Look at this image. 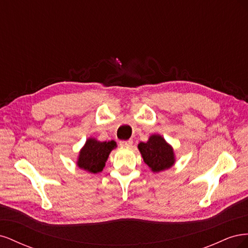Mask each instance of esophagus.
<instances>
[{
    "label": "esophagus",
    "instance_id": "1",
    "mask_svg": "<svg viewBox=\"0 0 248 248\" xmlns=\"http://www.w3.org/2000/svg\"><path fill=\"white\" fill-rule=\"evenodd\" d=\"M132 140H121L120 141V146L121 147H130L132 145Z\"/></svg>",
    "mask_w": 248,
    "mask_h": 248
}]
</instances>
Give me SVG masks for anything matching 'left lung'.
Returning a JSON list of instances; mask_svg holds the SVG:
<instances>
[{"instance_id": "8db88e82", "label": "left lung", "mask_w": 248, "mask_h": 248, "mask_svg": "<svg viewBox=\"0 0 248 248\" xmlns=\"http://www.w3.org/2000/svg\"><path fill=\"white\" fill-rule=\"evenodd\" d=\"M138 148L145 163L153 172H159L174 166V150L159 134H153L147 142H140Z\"/></svg>"}]
</instances>
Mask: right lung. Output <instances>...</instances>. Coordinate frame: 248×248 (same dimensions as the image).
<instances>
[{"mask_svg": "<svg viewBox=\"0 0 248 248\" xmlns=\"http://www.w3.org/2000/svg\"><path fill=\"white\" fill-rule=\"evenodd\" d=\"M116 147L115 140L99 141L92 138L87 140L79 152L78 167L92 174H97L106 167L110 151Z\"/></svg>", "mask_w": 248, "mask_h": 248, "instance_id": "1", "label": "right lung"}]
</instances>
